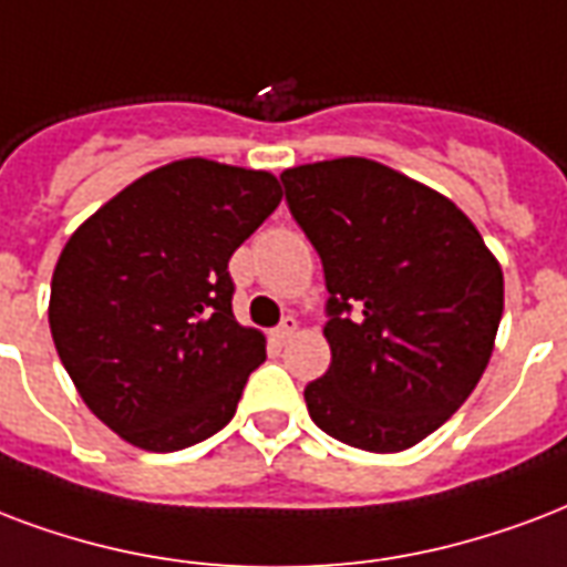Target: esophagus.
I'll return each mask as SVG.
<instances>
[{
    "label": "esophagus",
    "mask_w": 567,
    "mask_h": 567,
    "mask_svg": "<svg viewBox=\"0 0 567 567\" xmlns=\"http://www.w3.org/2000/svg\"><path fill=\"white\" fill-rule=\"evenodd\" d=\"M293 332H297V321H293V318H282V323L274 330V339L279 341V344H285V341L293 339Z\"/></svg>",
    "instance_id": "34e87169"
}]
</instances>
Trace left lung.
Returning a JSON list of instances; mask_svg holds the SVG:
<instances>
[{"instance_id": "8db88e82", "label": "left lung", "mask_w": 567, "mask_h": 567, "mask_svg": "<svg viewBox=\"0 0 567 567\" xmlns=\"http://www.w3.org/2000/svg\"><path fill=\"white\" fill-rule=\"evenodd\" d=\"M282 184L330 291L332 360L302 392L309 416L365 452L416 446L485 374L503 267L455 202L383 163H306Z\"/></svg>"}]
</instances>
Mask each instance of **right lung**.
<instances>
[{
  "label": "right lung",
  "mask_w": 567,
  "mask_h": 567,
  "mask_svg": "<svg viewBox=\"0 0 567 567\" xmlns=\"http://www.w3.org/2000/svg\"><path fill=\"white\" fill-rule=\"evenodd\" d=\"M282 202L270 172L189 157L133 181L64 244L50 330L103 425L178 452L231 422L265 336L231 312L228 258Z\"/></svg>",
  "instance_id": "1"
}]
</instances>
